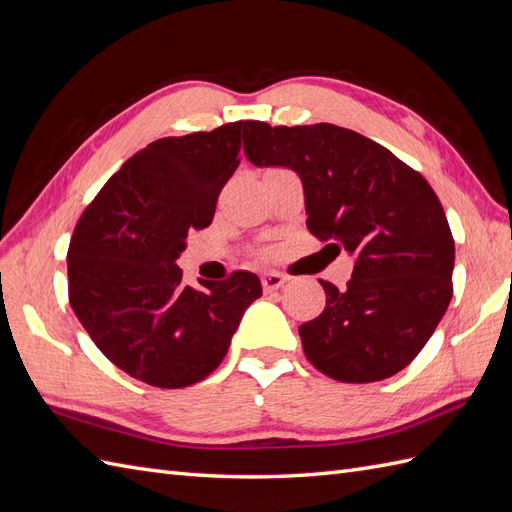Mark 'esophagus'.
I'll use <instances>...</instances> for the list:
<instances>
[{"mask_svg": "<svg viewBox=\"0 0 512 512\" xmlns=\"http://www.w3.org/2000/svg\"><path fill=\"white\" fill-rule=\"evenodd\" d=\"M285 283H287V277H283L279 272H266L264 277H261V285H264L266 292L279 290V287H283Z\"/></svg>", "mask_w": 512, "mask_h": 512, "instance_id": "obj_1", "label": "esophagus"}]
</instances>
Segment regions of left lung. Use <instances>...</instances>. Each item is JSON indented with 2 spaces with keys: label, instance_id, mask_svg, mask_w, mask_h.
<instances>
[{
  "label": "left lung",
  "instance_id": "obj_1",
  "mask_svg": "<svg viewBox=\"0 0 512 512\" xmlns=\"http://www.w3.org/2000/svg\"><path fill=\"white\" fill-rule=\"evenodd\" d=\"M244 153L294 170L309 231L355 257L344 290L320 281L326 307L298 329L307 359L342 383L404 370L452 300L454 240L435 190L389 149L331 123L251 121Z\"/></svg>",
  "mask_w": 512,
  "mask_h": 512
}]
</instances>
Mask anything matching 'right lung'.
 I'll return each mask as SVG.
<instances>
[{"instance_id": "add662e5", "label": "right lung", "mask_w": 512, "mask_h": 512, "mask_svg": "<svg viewBox=\"0 0 512 512\" xmlns=\"http://www.w3.org/2000/svg\"><path fill=\"white\" fill-rule=\"evenodd\" d=\"M238 121L147 144L108 179L69 244V300L90 339L138 381L179 389L225 359L259 277L183 285L177 266L192 229L214 218L248 134Z\"/></svg>"}]
</instances>
